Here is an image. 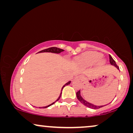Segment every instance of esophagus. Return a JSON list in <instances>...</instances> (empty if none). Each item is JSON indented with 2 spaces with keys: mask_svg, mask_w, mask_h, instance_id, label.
Segmentation results:
<instances>
[{
  "mask_svg": "<svg viewBox=\"0 0 133 133\" xmlns=\"http://www.w3.org/2000/svg\"><path fill=\"white\" fill-rule=\"evenodd\" d=\"M76 78H77V79L81 80V79H82V76H77V77H76Z\"/></svg>",
  "mask_w": 133,
  "mask_h": 133,
  "instance_id": "esophagus-1",
  "label": "esophagus"
}]
</instances>
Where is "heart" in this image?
Here are the masks:
<instances>
[{
	"label": "heart",
	"instance_id": "obj_1",
	"mask_svg": "<svg viewBox=\"0 0 133 133\" xmlns=\"http://www.w3.org/2000/svg\"><path fill=\"white\" fill-rule=\"evenodd\" d=\"M102 56V54L98 52H88L78 58L77 61L83 66H90L99 61Z\"/></svg>",
	"mask_w": 133,
	"mask_h": 133
}]
</instances>
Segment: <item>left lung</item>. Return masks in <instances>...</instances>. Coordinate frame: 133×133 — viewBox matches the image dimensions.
I'll return each instance as SVG.
<instances>
[{
  "mask_svg": "<svg viewBox=\"0 0 133 133\" xmlns=\"http://www.w3.org/2000/svg\"><path fill=\"white\" fill-rule=\"evenodd\" d=\"M109 57H110V62L111 64L112 65H114V66H115L116 68H117L118 70H119V66H117V64L116 63V62L114 61V60L112 59L111 56L110 55H109ZM76 96H77V99L79 100V101L81 102V103H82L83 105H84L85 107H88V108H91V109H99L100 108H101V107H104L105 105H102V106H96V105H94V104H92V103H91L90 102H87L85 101L83 99L82 97V96H81V91H78L76 92Z\"/></svg>",
  "mask_w": 133,
  "mask_h": 133,
  "instance_id": "1",
  "label": "left lung"
}]
</instances>
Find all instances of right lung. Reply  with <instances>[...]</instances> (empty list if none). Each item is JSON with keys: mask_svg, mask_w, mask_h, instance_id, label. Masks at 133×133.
<instances>
[{"mask_svg": "<svg viewBox=\"0 0 133 133\" xmlns=\"http://www.w3.org/2000/svg\"><path fill=\"white\" fill-rule=\"evenodd\" d=\"M63 50H62V49H61V48H57V47H51V48H47V49H45V50H42V51H39V52H53V53H60V52H62V51H63ZM71 83V81H69L68 82H67L66 83H65V84L63 85V86L62 87V90H61V94H60V96H59V97H58V99L56 100V101L54 102H53L52 103H51V104H50V105H48V106H46V107H39V108H47V107H50V106H51V105H53L54 103L56 102H57V101H59V100L60 99V98H61V94H62V90H63V88H64V87L66 86V85H69L70 84V83Z\"/></svg>", "mask_w": 133, "mask_h": 133, "instance_id": "1", "label": "right lung"}]
</instances>
